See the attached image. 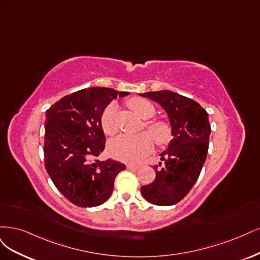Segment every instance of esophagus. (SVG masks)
Returning a JSON list of instances; mask_svg holds the SVG:
<instances>
[{
  "instance_id": "34e87169",
  "label": "esophagus",
  "mask_w": 260,
  "mask_h": 260,
  "mask_svg": "<svg viewBox=\"0 0 260 260\" xmlns=\"http://www.w3.org/2000/svg\"><path fill=\"white\" fill-rule=\"evenodd\" d=\"M140 167V165H135V164H128L127 165V169L131 170V171H135V170H138Z\"/></svg>"
}]
</instances>
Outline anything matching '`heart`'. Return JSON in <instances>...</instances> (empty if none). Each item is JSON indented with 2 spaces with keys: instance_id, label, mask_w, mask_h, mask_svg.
Returning <instances> with one entry per match:
<instances>
[{
  "instance_id": "obj_1",
  "label": "heart",
  "mask_w": 260,
  "mask_h": 260,
  "mask_svg": "<svg viewBox=\"0 0 260 260\" xmlns=\"http://www.w3.org/2000/svg\"><path fill=\"white\" fill-rule=\"evenodd\" d=\"M128 107L142 119H149L154 114V107L149 100L140 97L128 99ZM103 131L108 136H114L119 132L118 105L111 103L104 110L100 118ZM145 126L154 137L148 133H140L137 135H123L112 140L108 150L110 155L116 160L126 163H135L151 152L153 139L156 145L163 146L172 139V128L170 124L162 120H152L145 122Z\"/></svg>"
}]
</instances>
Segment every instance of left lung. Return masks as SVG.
<instances>
[{
  "label": "left lung",
  "instance_id": "left-lung-1",
  "mask_svg": "<svg viewBox=\"0 0 260 260\" xmlns=\"http://www.w3.org/2000/svg\"><path fill=\"white\" fill-rule=\"evenodd\" d=\"M160 104L172 126L169 149L161 153L162 162L154 165L153 182L141 187L148 202L170 206L185 198L194 186L208 151L211 125L208 114L194 100L171 90L140 94Z\"/></svg>",
  "mask_w": 260,
  "mask_h": 260
}]
</instances>
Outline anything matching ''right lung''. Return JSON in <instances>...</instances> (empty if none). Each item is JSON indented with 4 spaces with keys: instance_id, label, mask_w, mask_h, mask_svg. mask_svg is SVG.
Masks as SVG:
<instances>
[{
    "instance_id": "right-lung-1",
    "label": "right lung",
    "mask_w": 260,
    "mask_h": 260,
    "mask_svg": "<svg viewBox=\"0 0 260 260\" xmlns=\"http://www.w3.org/2000/svg\"><path fill=\"white\" fill-rule=\"evenodd\" d=\"M118 95L128 93L107 87L84 88L62 97L46 111L45 169L56 188L77 206L105 203L112 193L116 175L126 169L111 158H95L106 145L100 118Z\"/></svg>"
}]
</instances>
